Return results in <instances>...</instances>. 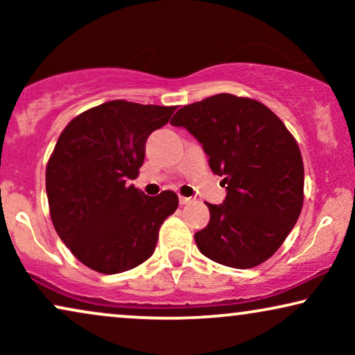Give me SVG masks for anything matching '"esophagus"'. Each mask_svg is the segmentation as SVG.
Masks as SVG:
<instances>
[{
    "mask_svg": "<svg viewBox=\"0 0 355 355\" xmlns=\"http://www.w3.org/2000/svg\"><path fill=\"white\" fill-rule=\"evenodd\" d=\"M192 202V198H189V197H182V196H179V203H181V205H187V203H191Z\"/></svg>",
    "mask_w": 355,
    "mask_h": 355,
    "instance_id": "1",
    "label": "esophagus"
}]
</instances>
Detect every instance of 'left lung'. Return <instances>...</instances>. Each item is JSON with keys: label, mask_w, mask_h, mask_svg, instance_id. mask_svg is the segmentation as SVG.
I'll return each instance as SVG.
<instances>
[{"label": "left lung", "mask_w": 355, "mask_h": 355, "mask_svg": "<svg viewBox=\"0 0 355 355\" xmlns=\"http://www.w3.org/2000/svg\"><path fill=\"white\" fill-rule=\"evenodd\" d=\"M186 128L223 178V205L196 232L198 250L231 268H254L279 249L304 205V163L283 121L260 101L218 94L182 106L171 119Z\"/></svg>", "instance_id": "left-lung-1"}]
</instances>
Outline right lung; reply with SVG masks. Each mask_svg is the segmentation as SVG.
<instances>
[{"instance_id":"1","label":"right lung","mask_w":355,"mask_h":355,"mask_svg":"<svg viewBox=\"0 0 355 355\" xmlns=\"http://www.w3.org/2000/svg\"><path fill=\"white\" fill-rule=\"evenodd\" d=\"M176 106L106 101L76 116L46 164L53 226L77 260L103 275L135 268L153 254L163 221L176 211L173 191L145 196L139 176L148 135Z\"/></svg>"}]
</instances>
